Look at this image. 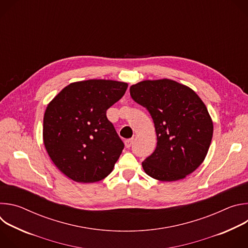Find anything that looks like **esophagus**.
I'll return each mask as SVG.
<instances>
[{"instance_id":"esophagus-1","label":"esophagus","mask_w":248,"mask_h":248,"mask_svg":"<svg viewBox=\"0 0 248 248\" xmlns=\"http://www.w3.org/2000/svg\"><path fill=\"white\" fill-rule=\"evenodd\" d=\"M132 142H133V138H129V139H126V140L124 141V145H125V147H126V148H129V147L131 146Z\"/></svg>"}]
</instances>
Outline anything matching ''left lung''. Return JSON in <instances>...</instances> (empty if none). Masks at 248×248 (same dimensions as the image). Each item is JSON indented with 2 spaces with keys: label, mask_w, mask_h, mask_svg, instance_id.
Here are the masks:
<instances>
[{
  "label": "left lung",
  "mask_w": 248,
  "mask_h": 248,
  "mask_svg": "<svg viewBox=\"0 0 248 248\" xmlns=\"http://www.w3.org/2000/svg\"><path fill=\"white\" fill-rule=\"evenodd\" d=\"M154 122L157 147L142 168L151 178L175 182L186 178L204 161L213 136L205 104L188 86L171 79L143 80L129 88Z\"/></svg>",
  "instance_id": "8db88e82"
}]
</instances>
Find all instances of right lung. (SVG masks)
I'll use <instances>...</instances> for the list:
<instances>
[{"label": "right lung", "mask_w": 248, "mask_h": 248, "mask_svg": "<svg viewBox=\"0 0 248 248\" xmlns=\"http://www.w3.org/2000/svg\"><path fill=\"white\" fill-rule=\"evenodd\" d=\"M127 86L109 79L73 82L48 104L43 120L44 145L68 179L91 184L112 172L124 143L106 112L124 95Z\"/></svg>", "instance_id": "obj_1"}]
</instances>
